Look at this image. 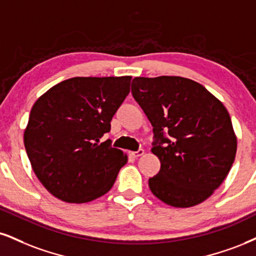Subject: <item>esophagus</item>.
Returning a JSON list of instances; mask_svg holds the SVG:
<instances>
[{"label": "esophagus", "mask_w": 256, "mask_h": 256, "mask_svg": "<svg viewBox=\"0 0 256 256\" xmlns=\"http://www.w3.org/2000/svg\"><path fill=\"white\" fill-rule=\"evenodd\" d=\"M129 154H130V156H134V158H138V156H144V150H142V148H140V150H136V152H130Z\"/></svg>", "instance_id": "34e87169"}]
</instances>
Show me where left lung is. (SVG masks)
Segmentation results:
<instances>
[{"instance_id": "left-lung-1", "label": "left lung", "mask_w": 256, "mask_h": 256, "mask_svg": "<svg viewBox=\"0 0 256 256\" xmlns=\"http://www.w3.org/2000/svg\"><path fill=\"white\" fill-rule=\"evenodd\" d=\"M132 94L153 126L152 153L162 162L148 180L152 194L174 208L208 200L228 176L238 148L223 103L176 76L135 77Z\"/></svg>"}]
</instances>
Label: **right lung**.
I'll list each match as a JSON object with an SVG mask.
<instances>
[{
	"label": "right lung",
	"instance_id": "obj_1",
	"mask_svg": "<svg viewBox=\"0 0 256 256\" xmlns=\"http://www.w3.org/2000/svg\"><path fill=\"white\" fill-rule=\"evenodd\" d=\"M130 76L74 77L54 85L30 110L24 142L32 168L54 197L86 203L112 188L128 158L100 142L130 91Z\"/></svg>",
	"mask_w": 256,
	"mask_h": 256
}]
</instances>
